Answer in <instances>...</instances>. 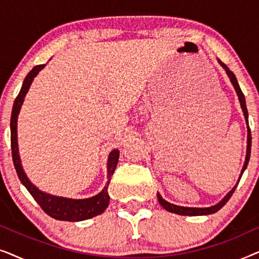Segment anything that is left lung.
Here are the masks:
<instances>
[{"label":"left lung","mask_w":259,"mask_h":259,"mask_svg":"<svg viewBox=\"0 0 259 259\" xmlns=\"http://www.w3.org/2000/svg\"><path fill=\"white\" fill-rule=\"evenodd\" d=\"M218 62L219 65H221L223 68L225 69L226 74H228L230 81H231L233 88H235L237 95H238V100L240 102V107H242V111H243V114H244V118H245V122H246V127H247V145H246V155H245V161H244V165H243V168L242 171H240V175H239V178H238V182L236 183V185L232 187L231 191H229V193L226 194V196L223 198V199L219 201L218 204L215 205H212L210 207H187V206H179V205H175V204H171L168 203L167 200H165L164 198L160 196V193H157V197H158V201L159 204L161 205L162 207L165 208L166 211L168 212H172V213H177V214H180V215H207V214H212V213H215V212L221 210V208L224 206V205L228 203L230 198L235 192L237 185H238L240 178H242L244 171H245L246 167H247V164H249V160H250V153H251V132H250V127H249V114H247V108H246V104H245V98H244V94L242 90H240L239 84H238V81H237L235 74H233L231 70L228 68V66L224 65L221 60L218 59Z\"/></svg>","instance_id":"8db88e82"}]
</instances>
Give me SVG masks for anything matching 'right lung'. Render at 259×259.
Listing matches in <instances>:
<instances>
[{
  "mask_svg": "<svg viewBox=\"0 0 259 259\" xmlns=\"http://www.w3.org/2000/svg\"><path fill=\"white\" fill-rule=\"evenodd\" d=\"M46 65L35 66L33 69L28 73L24 79L22 87L17 98L15 99L13 106L12 118H10V143H12V154L13 161L15 166L16 173L19 176L21 183L28 190L36 203L40 205L46 213L51 215L52 218L58 219V221L66 222H81L86 219L93 218L95 215L101 214L109 204V194H108V185L111 182L113 173L115 171L116 165L119 160V151L113 150L108 155L107 160V183L100 193L91 198H84V199H72V198L58 197L53 194L46 193L44 191L38 190L33 183L28 178L26 172L21 164V158L19 153V144H17V118H19L21 107L24 101V97L29 91L30 84L33 82L34 77L37 75L41 69H44Z\"/></svg>",
  "mask_w": 259,
  "mask_h": 259,
  "instance_id": "1",
  "label": "right lung"
}]
</instances>
